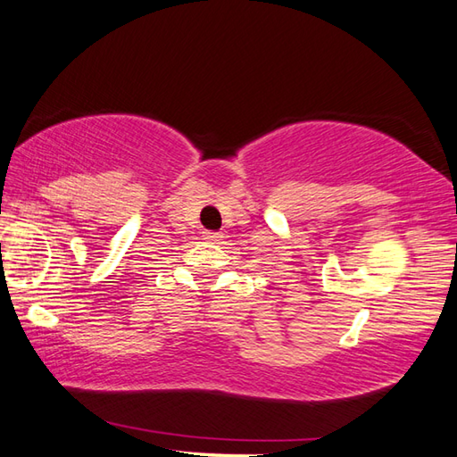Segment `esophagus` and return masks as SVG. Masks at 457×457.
<instances>
[{
    "mask_svg": "<svg viewBox=\"0 0 457 457\" xmlns=\"http://www.w3.org/2000/svg\"><path fill=\"white\" fill-rule=\"evenodd\" d=\"M203 238H205V240H209V242H219V240H222V235H220V232H212V230H205V232H203Z\"/></svg>",
    "mask_w": 457,
    "mask_h": 457,
    "instance_id": "1",
    "label": "esophagus"
}]
</instances>
